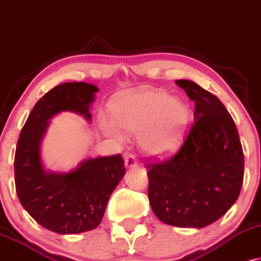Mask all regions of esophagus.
Listing matches in <instances>:
<instances>
[{
  "instance_id": "obj_1",
  "label": "esophagus",
  "mask_w": 261,
  "mask_h": 261,
  "mask_svg": "<svg viewBox=\"0 0 261 261\" xmlns=\"http://www.w3.org/2000/svg\"><path fill=\"white\" fill-rule=\"evenodd\" d=\"M124 164L127 168H132L137 166V159L132 152H125L124 154Z\"/></svg>"
}]
</instances>
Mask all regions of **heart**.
<instances>
[{"instance_id":"b5f03b06","label":"heart","mask_w":261,"mask_h":261,"mask_svg":"<svg viewBox=\"0 0 261 261\" xmlns=\"http://www.w3.org/2000/svg\"><path fill=\"white\" fill-rule=\"evenodd\" d=\"M110 110L119 129L130 134L140 133V148L155 158L172 154L178 148L189 117L188 107L182 100L151 89L119 94ZM102 125L110 134L119 138L113 125L106 122Z\"/></svg>"}]
</instances>
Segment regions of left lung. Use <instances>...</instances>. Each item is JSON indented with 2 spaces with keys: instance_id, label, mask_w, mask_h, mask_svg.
<instances>
[{
  "instance_id": "8db88e82",
  "label": "left lung",
  "mask_w": 261,
  "mask_h": 261,
  "mask_svg": "<svg viewBox=\"0 0 261 261\" xmlns=\"http://www.w3.org/2000/svg\"><path fill=\"white\" fill-rule=\"evenodd\" d=\"M176 84L194 101V123L176 155L148 164V195L160 221L201 228L225 215L243 183L244 155L237 127L214 94L186 79Z\"/></svg>"
}]
</instances>
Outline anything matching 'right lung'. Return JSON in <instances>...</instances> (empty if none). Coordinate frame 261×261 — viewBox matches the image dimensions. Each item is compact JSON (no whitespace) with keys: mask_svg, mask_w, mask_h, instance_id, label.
<instances>
[{"mask_svg":"<svg viewBox=\"0 0 261 261\" xmlns=\"http://www.w3.org/2000/svg\"><path fill=\"white\" fill-rule=\"evenodd\" d=\"M97 89L84 82L57 85L35 103L21 128L14 156L15 191L20 204L42 227L60 234L91 231L100 225L107 201L125 173L121 155L82 161L69 172L45 170L40 144L48 119L63 111L91 121Z\"/></svg>","mask_w":261,"mask_h":261,"instance_id":"obj_1","label":"right lung"}]
</instances>
